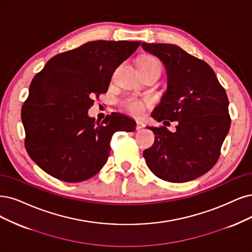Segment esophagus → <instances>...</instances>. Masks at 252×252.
<instances>
[{
  "mask_svg": "<svg viewBox=\"0 0 252 252\" xmlns=\"http://www.w3.org/2000/svg\"><path fill=\"white\" fill-rule=\"evenodd\" d=\"M144 126H145L144 124H142L141 121H137V123H136V129H138V131H139V129H142Z\"/></svg>",
  "mask_w": 252,
  "mask_h": 252,
  "instance_id": "1",
  "label": "esophagus"
}]
</instances>
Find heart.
<instances>
[{
	"label": "heart",
	"instance_id": "1",
	"mask_svg": "<svg viewBox=\"0 0 252 252\" xmlns=\"http://www.w3.org/2000/svg\"><path fill=\"white\" fill-rule=\"evenodd\" d=\"M155 66H162V65L161 62L157 58L153 57V56H143V57H141L138 61L139 69H146ZM118 105L120 109H123L131 115L135 117H141L145 113L146 109L152 107L153 101L148 98L129 96L120 99Z\"/></svg>",
	"mask_w": 252,
	"mask_h": 252
}]
</instances>
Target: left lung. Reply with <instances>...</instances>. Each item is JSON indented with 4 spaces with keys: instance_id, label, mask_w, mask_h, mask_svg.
Segmentation results:
<instances>
[{
    "instance_id": "1",
    "label": "left lung",
    "mask_w": 252,
    "mask_h": 252,
    "mask_svg": "<svg viewBox=\"0 0 252 252\" xmlns=\"http://www.w3.org/2000/svg\"><path fill=\"white\" fill-rule=\"evenodd\" d=\"M165 64L168 89L152 116L161 123L176 121V132L147 126L155 143L143 152L148 168L161 180L185 183L213 168L229 131L225 89L210 65L169 43H142Z\"/></svg>"
}]
</instances>
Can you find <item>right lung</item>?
Here are the masks:
<instances>
[{
    "label": "right lung",
    "mask_w": 252,
    "mask_h": 252,
    "mask_svg": "<svg viewBox=\"0 0 252 252\" xmlns=\"http://www.w3.org/2000/svg\"><path fill=\"white\" fill-rule=\"evenodd\" d=\"M140 43L90 41L54 56L34 77L22 121L26 151L43 171L67 183L86 181L107 162L113 134L135 131L126 115L114 112L96 124L87 113Z\"/></svg>",
    "instance_id": "obj_1"
}]
</instances>
